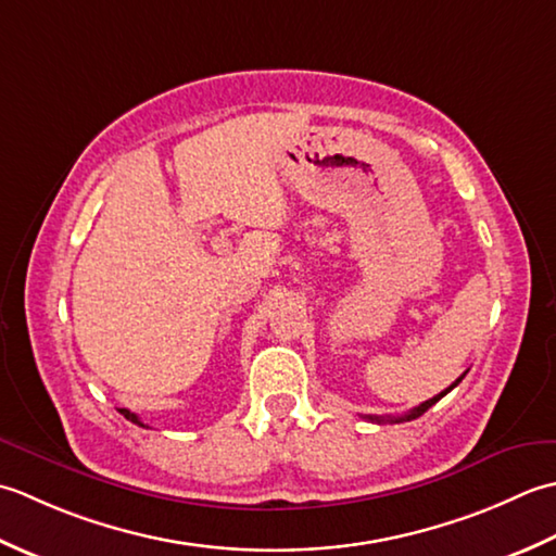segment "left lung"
<instances>
[{
    "label": "left lung",
    "instance_id": "1",
    "mask_svg": "<svg viewBox=\"0 0 556 556\" xmlns=\"http://www.w3.org/2000/svg\"><path fill=\"white\" fill-rule=\"evenodd\" d=\"M463 377H466V374H463ZM463 377H458L456 381H453L451 383V387L446 389V391H441L439 395H434V399H429V401H425L422 405H417V407H413V410L410 413H405V415H399V417H377V415H367L369 417V420H374V422H410V420H415V417H420V415H425L427 410H429V407H432L437 401H441V399H444V395L451 391V389H456L458 387V383L463 381Z\"/></svg>",
    "mask_w": 556,
    "mask_h": 556
}]
</instances>
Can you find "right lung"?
I'll use <instances>...</instances> for the list:
<instances>
[{
	"instance_id": "1",
	"label": "right lung",
	"mask_w": 556,
	"mask_h": 556,
	"mask_svg": "<svg viewBox=\"0 0 556 556\" xmlns=\"http://www.w3.org/2000/svg\"><path fill=\"white\" fill-rule=\"evenodd\" d=\"M119 413H122L124 417H127V420H129V422H134V425H139V427H146V425H143V422L139 420V415H134V413H129V410H127V407H119Z\"/></svg>"
}]
</instances>
